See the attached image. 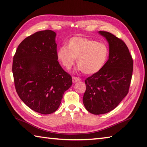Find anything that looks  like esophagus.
I'll use <instances>...</instances> for the list:
<instances>
[{"label":"esophagus","mask_w":147,"mask_h":147,"mask_svg":"<svg viewBox=\"0 0 147 147\" xmlns=\"http://www.w3.org/2000/svg\"><path fill=\"white\" fill-rule=\"evenodd\" d=\"M81 80V79L80 78H78V77H75V76H73V82L74 83H76L77 82H79Z\"/></svg>","instance_id":"34e87169"}]
</instances>
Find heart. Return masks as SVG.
<instances>
[{"instance_id": "1", "label": "heart", "mask_w": 147, "mask_h": 147, "mask_svg": "<svg viewBox=\"0 0 147 147\" xmlns=\"http://www.w3.org/2000/svg\"><path fill=\"white\" fill-rule=\"evenodd\" d=\"M110 50L107 45L85 37H73L67 47L62 46L57 57L66 69H70L77 59L78 70L86 74L99 72L108 61Z\"/></svg>"}]
</instances>
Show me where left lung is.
Masks as SVG:
<instances>
[{
  "instance_id": "left-lung-1",
  "label": "left lung",
  "mask_w": 147,
  "mask_h": 147,
  "mask_svg": "<svg viewBox=\"0 0 147 147\" xmlns=\"http://www.w3.org/2000/svg\"><path fill=\"white\" fill-rule=\"evenodd\" d=\"M98 33L109 44V59L101 70L85 80L83 102L94 115L113 110L127 96L133 70V60L122 40L106 31Z\"/></svg>"
}]
</instances>
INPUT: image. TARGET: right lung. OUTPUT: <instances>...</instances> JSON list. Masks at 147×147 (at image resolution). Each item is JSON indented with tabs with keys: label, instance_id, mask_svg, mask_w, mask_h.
Returning a JSON list of instances; mask_svg holds the SVG:
<instances>
[{
	"label": "right lung",
	"instance_id": "right-lung-1",
	"mask_svg": "<svg viewBox=\"0 0 147 147\" xmlns=\"http://www.w3.org/2000/svg\"><path fill=\"white\" fill-rule=\"evenodd\" d=\"M56 33L39 31L23 41L14 54L13 74L16 92L32 110L43 115L59 108L73 84L57 57Z\"/></svg>",
	"mask_w": 147,
	"mask_h": 147
}]
</instances>
